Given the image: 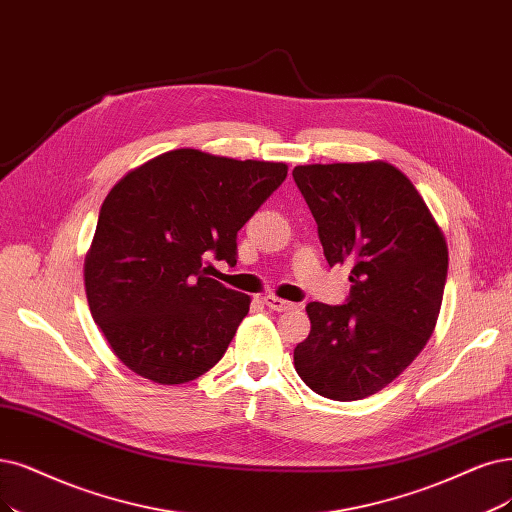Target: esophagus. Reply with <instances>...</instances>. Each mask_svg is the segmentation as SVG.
Segmentation results:
<instances>
[{
    "instance_id": "1",
    "label": "esophagus",
    "mask_w": 512,
    "mask_h": 512,
    "mask_svg": "<svg viewBox=\"0 0 512 512\" xmlns=\"http://www.w3.org/2000/svg\"><path fill=\"white\" fill-rule=\"evenodd\" d=\"M263 304H266L270 310H274V312H287V310H293L295 308V304H291V301H287V299H280V297H276V295H266L263 297Z\"/></svg>"
}]
</instances>
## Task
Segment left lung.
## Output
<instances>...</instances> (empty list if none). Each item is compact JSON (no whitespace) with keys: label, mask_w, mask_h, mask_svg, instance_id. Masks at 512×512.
Listing matches in <instances>:
<instances>
[{"label":"left lung","mask_w":512,"mask_h":512,"mask_svg":"<svg viewBox=\"0 0 512 512\" xmlns=\"http://www.w3.org/2000/svg\"><path fill=\"white\" fill-rule=\"evenodd\" d=\"M293 177L318 223L329 266H352L344 306L310 301L295 371L331 401H361L394 382L430 339L447 278V242L415 185L384 162L304 164Z\"/></svg>","instance_id":"left-lung-1"}]
</instances>
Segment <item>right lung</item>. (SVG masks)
<instances>
[{
  "instance_id": "1",
  "label": "right lung",
  "mask_w": 512,
  "mask_h": 512,
  "mask_svg": "<svg viewBox=\"0 0 512 512\" xmlns=\"http://www.w3.org/2000/svg\"><path fill=\"white\" fill-rule=\"evenodd\" d=\"M285 162L173 149L107 194L84 259L90 314L111 352L156 384L215 367L251 297L208 278L204 259L236 266V234L285 181Z\"/></svg>"
}]
</instances>
